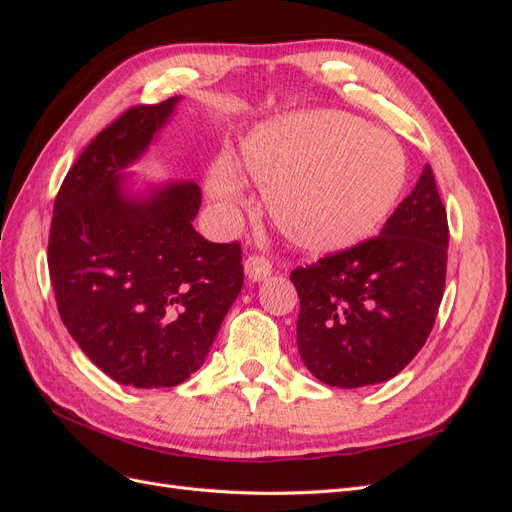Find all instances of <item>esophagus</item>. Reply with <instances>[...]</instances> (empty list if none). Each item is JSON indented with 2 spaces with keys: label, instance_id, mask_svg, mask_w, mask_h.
Masks as SVG:
<instances>
[{
  "label": "esophagus",
  "instance_id": "34e87169",
  "mask_svg": "<svg viewBox=\"0 0 512 512\" xmlns=\"http://www.w3.org/2000/svg\"><path fill=\"white\" fill-rule=\"evenodd\" d=\"M245 275H247V280L250 282H262V280H267V277L271 275V271H273V267H271V262L265 258V256H250L245 260Z\"/></svg>",
  "mask_w": 512,
  "mask_h": 512
}]
</instances>
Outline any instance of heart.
I'll use <instances>...</instances> for the list:
<instances>
[{
    "label": "heart",
    "mask_w": 512,
    "mask_h": 512,
    "mask_svg": "<svg viewBox=\"0 0 512 512\" xmlns=\"http://www.w3.org/2000/svg\"><path fill=\"white\" fill-rule=\"evenodd\" d=\"M277 230L312 254L344 252L374 235L406 183V156L384 130L348 113H294L262 123L241 147ZM207 192L226 220L243 203L237 166L222 158Z\"/></svg>",
    "instance_id": "1"
}]
</instances>
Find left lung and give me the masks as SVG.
Masks as SVG:
<instances>
[{
	"label": "left lung",
	"instance_id": "left-lung-1",
	"mask_svg": "<svg viewBox=\"0 0 512 512\" xmlns=\"http://www.w3.org/2000/svg\"><path fill=\"white\" fill-rule=\"evenodd\" d=\"M448 222L427 164L380 237L290 273L301 299L297 346L329 386L391 380L427 342L446 282Z\"/></svg>",
	"mask_w": 512,
	"mask_h": 512
}]
</instances>
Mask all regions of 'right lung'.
<instances>
[{
	"instance_id": "obj_1",
	"label": "right lung",
	"mask_w": 512,
	"mask_h": 512,
	"mask_svg": "<svg viewBox=\"0 0 512 512\" xmlns=\"http://www.w3.org/2000/svg\"><path fill=\"white\" fill-rule=\"evenodd\" d=\"M177 102L132 106L87 145L61 183L49 235L61 322L91 363L136 389L188 380L243 286L241 245L211 243L192 226L194 181L128 190L123 168Z\"/></svg>"
}]
</instances>
